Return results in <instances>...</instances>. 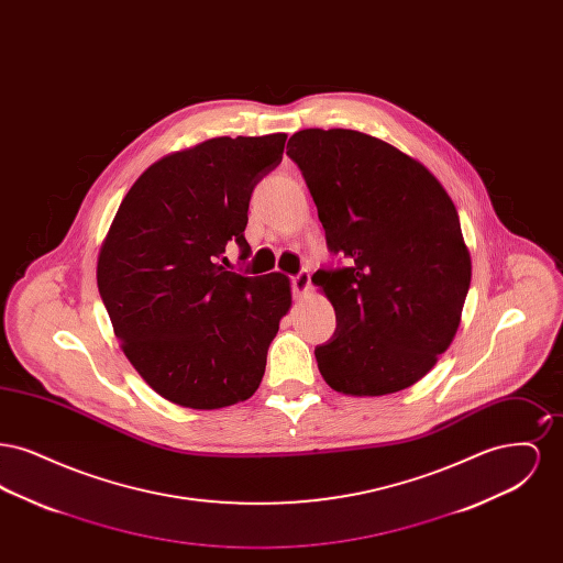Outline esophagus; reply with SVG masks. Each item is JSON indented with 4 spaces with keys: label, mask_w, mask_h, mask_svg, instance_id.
Returning a JSON list of instances; mask_svg holds the SVG:
<instances>
[{
    "label": "esophagus",
    "mask_w": 563,
    "mask_h": 563,
    "mask_svg": "<svg viewBox=\"0 0 563 563\" xmlns=\"http://www.w3.org/2000/svg\"><path fill=\"white\" fill-rule=\"evenodd\" d=\"M291 289H294L295 297H301L310 289V274L306 269H301L299 274H295L291 278Z\"/></svg>",
    "instance_id": "1"
}]
</instances>
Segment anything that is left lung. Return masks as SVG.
<instances>
[{
  "label": "left lung",
  "instance_id": "left-lung-1",
  "mask_svg": "<svg viewBox=\"0 0 563 563\" xmlns=\"http://www.w3.org/2000/svg\"><path fill=\"white\" fill-rule=\"evenodd\" d=\"M317 205L331 253L349 268L312 283L335 310L314 350L324 382L352 397L416 384L454 340L471 255L452 198L420 164L372 134L306 129L287 143Z\"/></svg>",
  "mask_w": 563,
  "mask_h": 563
}]
</instances>
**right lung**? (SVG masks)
I'll use <instances>...</instances> for the list:
<instances>
[{
    "label": "right lung",
    "instance_id": "right-lung-1",
    "mask_svg": "<svg viewBox=\"0 0 563 563\" xmlns=\"http://www.w3.org/2000/svg\"><path fill=\"white\" fill-rule=\"evenodd\" d=\"M285 141L217 136L164 156L113 217L99 294L126 358L170 402L219 409L260 388L291 285L280 272L242 276L219 260L230 241L249 257V200L283 161Z\"/></svg>",
    "mask_w": 563,
    "mask_h": 563
}]
</instances>
